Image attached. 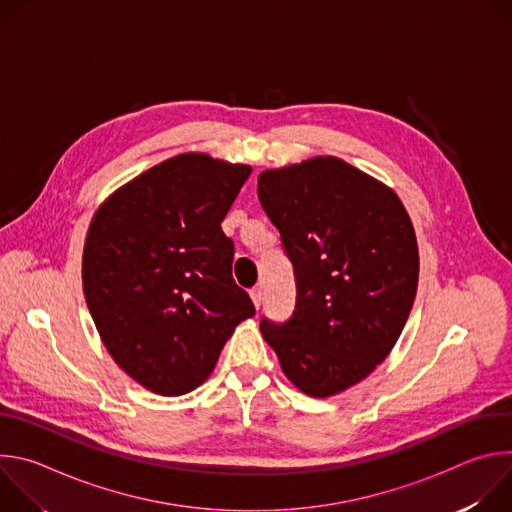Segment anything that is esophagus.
I'll list each match as a JSON object with an SVG mask.
<instances>
[{"instance_id": "1", "label": "esophagus", "mask_w": 512, "mask_h": 512, "mask_svg": "<svg viewBox=\"0 0 512 512\" xmlns=\"http://www.w3.org/2000/svg\"><path fill=\"white\" fill-rule=\"evenodd\" d=\"M251 300H253L255 308L259 310L261 304H263V289H261V287H253V289H251Z\"/></svg>"}]
</instances>
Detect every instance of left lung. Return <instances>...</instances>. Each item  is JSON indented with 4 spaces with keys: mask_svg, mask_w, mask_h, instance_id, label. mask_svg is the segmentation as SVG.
Masks as SVG:
<instances>
[{
    "mask_svg": "<svg viewBox=\"0 0 512 512\" xmlns=\"http://www.w3.org/2000/svg\"><path fill=\"white\" fill-rule=\"evenodd\" d=\"M257 194L296 275L294 314L263 318V338L300 391L336 395L375 371L409 318L411 218L391 188L332 156L261 172Z\"/></svg>",
    "mask_w": 512,
    "mask_h": 512,
    "instance_id": "1",
    "label": "left lung"
}]
</instances>
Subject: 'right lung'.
Masks as SVG:
<instances>
[{"instance_id": "add662e5", "label": "right lung", "mask_w": 512, "mask_h": 512, "mask_svg": "<svg viewBox=\"0 0 512 512\" xmlns=\"http://www.w3.org/2000/svg\"><path fill=\"white\" fill-rule=\"evenodd\" d=\"M249 174L180 154L121 186L93 216L83 251L89 312L113 360L158 395L202 385L237 324L255 316L221 229Z\"/></svg>"}]
</instances>
